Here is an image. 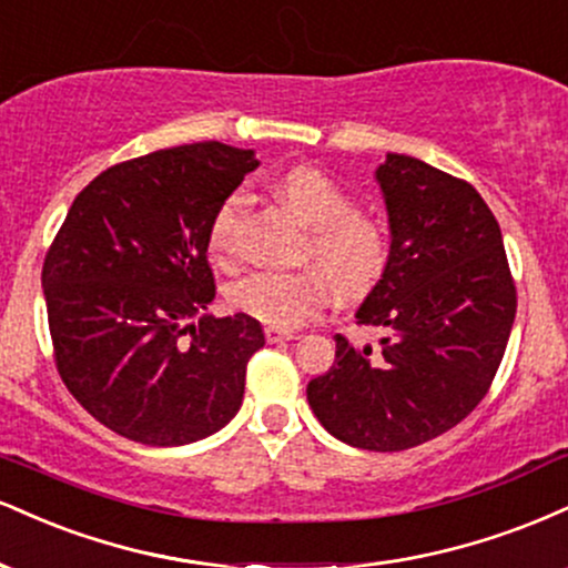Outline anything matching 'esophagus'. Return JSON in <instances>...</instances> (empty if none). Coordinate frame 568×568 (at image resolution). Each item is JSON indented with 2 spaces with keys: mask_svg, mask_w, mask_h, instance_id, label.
<instances>
[{
  "mask_svg": "<svg viewBox=\"0 0 568 568\" xmlns=\"http://www.w3.org/2000/svg\"><path fill=\"white\" fill-rule=\"evenodd\" d=\"M292 337H295L292 332L278 329V326H265V339H268L271 345L273 343H286V339H292Z\"/></svg>",
  "mask_w": 568,
  "mask_h": 568,
  "instance_id": "esophagus-1",
  "label": "esophagus"
}]
</instances>
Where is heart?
<instances>
[{
  "instance_id": "obj_1",
  "label": "heart",
  "mask_w": 568,
  "mask_h": 568,
  "mask_svg": "<svg viewBox=\"0 0 568 568\" xmlns=\"http://www.w3.org/2000/svg\"><path fill=\"white\" fill-rule=\"evenodd\" d=\"M278 199L308 225L303 257L313 260L345 295L372 290L390 263V231L385 220L353 210L351 193L316 166H290L273 183ZM244 199L231 193L206 225V255L220 268L239 260V223ZM329 290L318 271H252L229 286L233 311L257 322L290 329L305 324L326 305Z\"/></svg>"
}]
</instances>
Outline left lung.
Returning a JSON list of instances; mask_svg holds the SVG:
<instances>
[{"mask_svg": "<svg viewBox=\"0 0 568 568\" xmlns=\"http://www.w3.org/2000/svg\"><path fill=\"white\" fill-rule=\"evenodd\" d=\"M390 263L356 318L383 326L379 351L335 335V364L308 404L339 442L404 452L452 430L489 393L516 318L503 233L468 180L388 153L377 170Z\"/></svg>", "mask_w": 568, "mask_h": 568, "instance_id": "left-lung-1", "label": "left lung"}]
</instances>
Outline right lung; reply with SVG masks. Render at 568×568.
Returning <instances> with one entry per match:
<instances>
[{
  "label": "right lung",
  "mask_w": 568,
  "mask_h": 568,
  "mask_svg": "<svg viewBox=\"0 0 568 568\" xmlns=\"http://www.w3.org/2000/svg\"><path fill=\"white\" fill-rule=\"evenodd\" d=\"M255 166L252 151L217 140L126 159L79 191L47 250L58 375L130 442H199L242 406L246 364L265 345L260 324L246 313L185 322L215 297L212 212Z\"/></svg>",
  "instance_id": "1"
}]
</instances>
